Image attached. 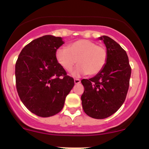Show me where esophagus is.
I'll list each match as a JSON object with an SVG mask.
<instances>
[{"instance_id":"esophagus-1","label":"esophagus","mask_w":149,"mask_h":149,"mask_svg":"<svg viewBox=\"0 0 149 149\" xmlns=\"http://www.w3.org/2000/svg\"><path fill=\"white\" fill-rule=\"evenodd\" d=\"M74 83L76 84H79L81 83V80L80 79H74Z\"/></svg>"}]
</instances>
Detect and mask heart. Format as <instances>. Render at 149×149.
Returning <instances> with one entry per match:
<instances>
[{
	"instance_id": "b5f03b06",
	"label": "heart",
	"mask_w": 149,
	"mask_h": 149,
	"mask_svg": "<svg viewBox=\"0 0 149 149\" xmlns=\"http://www.w3.org/2000/svg\"><path fill=\"white\" fill-rule=\"evenodd\" d=\"M107 56L104 46L84 39L74 42L67 48H60L56 52L58 63L66 71H70L77 61L79 65L72 73L74 76L97 74L104 67Z\"/></svg>"
}]
</instances>
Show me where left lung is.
I'll list each match as a JSON object with an SVG mask.
<instances>
[{"label": "left lung", "instance_id": "1", "mask_svg": "<svg viewBox=\"0 0 149 149\" xmlns=\"http://www.w3.org/2000/svg\"><path fill=\"white\" fill-rule=\"evenodd\" d=\"M107 50L102 70L89 79H83L82 107L86 114L95 119L113 115L124 103L129 88L131 68L125 51L107 36H102Z\"/></svg>", "mask_w": 149, "mask_h": 149}]
</instances>
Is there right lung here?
Instances as JSON below:
<instances>
[{"label":"right lung","instance_id":"1","mask_svg":"<svg viewBox=\"0 0 149 149\" xmlns=\"http://www.w3.org/2000/svg\"><path fill=\"white\" fill-rule=\"evenodd\" d=\"M63 44L62 37L42 36L25 46L16 63L18 94L37 116L47 118L61 112L74 86L73 78L56 59L57 49Z\"/></svg>","mask_w":149,"mask_h":149}]
</instances>
